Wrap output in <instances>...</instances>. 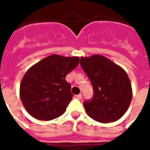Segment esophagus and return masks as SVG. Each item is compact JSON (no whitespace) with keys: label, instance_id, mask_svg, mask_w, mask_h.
I'll list each match as a JSON object with an SVG mask.
<instances>
[{"label":"esophagus","instance_id":"34e87169","mask_svg":"<svg viewBox=\"0 0 150 150\" xmlns=\"http://www.w3.org/2000/svg\"><path fill=\"white\" fill-rule=\"evenodd\" d=\"M76 98H77L78 100H81V99H82V94H78L77 96H76Z\"/></svg>","mask_w":150,"mask_h":150}]
</instances>
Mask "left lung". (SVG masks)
Returning a JSON list of instances; mask_svg holds the SVG:
<instances>
[{"instance_id": "left-lung-1", "label": "left lung", "mask_w": 150, "mask_h": 150, "mask_svg": "<svg viewBox=\"0 0 150 150\" xmlns=\"http://www.w3.org/2000/svg\"><path fill=\"white\" fill-rule=\"evenodd\" d=\"M80 64L93 88V97L83 103L87 114L100 123L119 120L132 98V85L125 71L100 54L82 57Z\"/></svg>"}]
</instances>
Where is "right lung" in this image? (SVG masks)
I'll list each match as a JSON object with an SVG mask.
<instances>
[{
    "label": "right lung",
    "mask_w": 150,
    "mask_h": 150,
    "mask_svg": "<svg viewBox=\"0 0 150 150\" xmlns=\"http://www.w3.org/2000/svg\"><path fill=\"white\" fill-rule=\"evenodd\" d=\"M79 63V57L52 54L27 71L20 85V98L31 116L50 121L65 112L73 96L65 77Z\"/></svg>",
    "instance_id": "obj_1"
}]
</instances>
